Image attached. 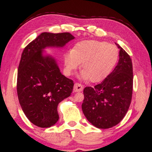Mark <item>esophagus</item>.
Masks as SVG:
<instances>
[{"label":"esophagus","mask_w":152,"mask_h":152,"mask_svg":"<svg viewBox=\"0 0 152 152\" xmlns=\"http://www.w3.org/2000/svg\"><path fill=\"white\" fill-rule=\"evenodd\" d=\"M83 90V86L81 84L78 83H76L74 84V91L75 92H81Z\"/></svg>","instance_id":"esophagus-1"}]
</instances>
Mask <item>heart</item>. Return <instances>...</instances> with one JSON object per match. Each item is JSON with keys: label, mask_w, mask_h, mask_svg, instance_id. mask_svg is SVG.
Listing matches in <instances>:
<instances>
[{"label": "heart", "mask_w": 152, "mask_h": 152, "mask_svg": "<svg viewBox=\"0 0 152 152\" xmlns=\"http://www.w3.org/2000/svg\"><path fill=\"white\" fill-rule=\"evenodd\" d=\"M119 56L120 51L114 44L99 40H84L76 43L64 55V71L71 75L81 63L80 77L98 83L110 74Z\"/></svg>", "instance_id": "1"}]
</instances>
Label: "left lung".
Instances as JSON below:
<instances>
[{
	"instance_id": "1",
	"label": "left lung",
	"mask_w": 152,
	"mask_h": 152,
	"mask_svg": "<svg viewBox=\"0 0 152 152\" xmlns=\"http://www.w3.org/2000/svg\"><path fill=\"white\" fill-rule=\"evenodd\" d=\"M120 59L114 70L101 83L83 90V114L99 129L119 124L130 106L133 93V64L130 56L118 44Z\"/></svg>"
}]
</instances>
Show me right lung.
Masks as SVG:
<instances>
[{
  "instance_id": "1",
  "label": "right lung",
  "mask_w": 152,
  "mask_h": 152,
  "mask_svg": "<svg viewBox=\"0 0 152 152\" xmlns=\"http://www.w3.org/2000/svg\"><path fill=\"white\" fill-rule=\"evenodd\" d=\"M69 32H42L24 48L17 74L19 104L27 118L41 128L58 121V106L71 95L72 80L60 72L52 56H44L46 47L62 48L74 39Z\"/></svg>"
}]
</instances>
